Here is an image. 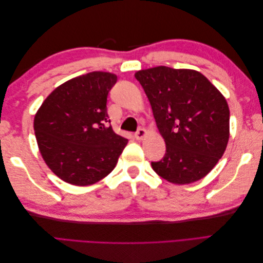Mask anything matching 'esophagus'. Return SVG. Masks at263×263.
<instances>
[{
	"mask_svg": "<svg viewBox=\"0 0 263 263\" xmlns=\"http://www.w3.org/2000/svg\"><path fill=\"white\" fill-rule=\"evenodd\" d=\"M146 136H147V130H146L145 128H139V129L137 130V133L135 134V138H136L137 140L144 139Z\"/></svg>",
	"mask_w": 263,
	"mask_h": 263,
	"instance_id": "34e87169",
	"label": "esophagus"
}]
</instances>
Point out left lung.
Segmentation results:
<instances>
[{
  "label": "left lung",
  "instance_id": "left-lung-1",
  "mask_svg": "<svg viewBox=\"0 0 263 263\" xmlns=\"http://www.w3.org/2000/svg\"><path fill=\"white\" fill-rule=\"evenodd\" d=\"M153 108L165 142V155L151 162L173 184H189L209 174L229 139V107L209 79L191 69L159 66L135 73Z\"/></svg>",
  "mask_w": 263,
  "mask_h": 263
}]
</instances>
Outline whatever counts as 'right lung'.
Instances as JSON below:
<instances>
[{"mask_svg":"<svg viewBox=\"0 0 263 263\" xmlns=\"http://www.w3.org/2000/svg\"><path fill=\"white\" fill-rule=\"evenodd\" d=\"M116 81V74L102 71L73 78L55 87L37 110L39 151L70 184L86 186L105 178L128 142L114 133L107 115V95Z\"/></svg>","mask_w":263,"mask_h":263,"instance_id":"1","label":"right lung"}]
</instances>
